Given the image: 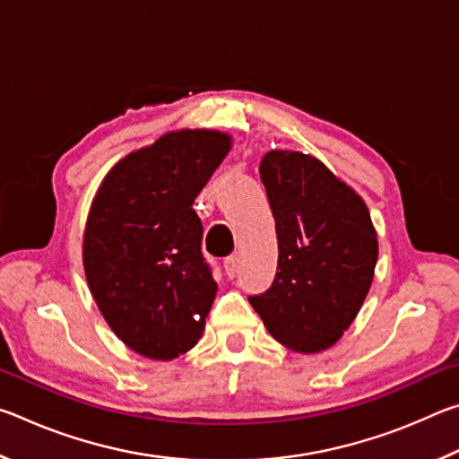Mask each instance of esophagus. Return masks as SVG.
Segmentation results:
<instances>
[{"label": "esophagus", "mask_w": 459, "mask_h": 459, "mask_svg": "<svg viewBox=\"0 0 459 459\" xmlns=\"http://www.w3.org/2000/svg\"><path fill=\"white\" fill-rule=\"evenodd\" d=\"M224 271H227V275L232 279L237 275V271H238V259L235 257V255H232V257H229L227 261H224Z\"/></svg>", "instance_id": "esophagus-1"}]
</instances>
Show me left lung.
Returning <instances> with one entry per match:
<instances>
[{
	"label": "left lung",
	"instance_id": "8db88e82",
	"mask_svg": "<svg viewBox=\"0 0 459 459\" xmlns=\"http://www.w3.org/2000/svg\"><path fill=\"white\" fill-rule=\"evenodd\" d=\"M277 232V273L248 301L293 352L328 351L367 299L378 238L364 200L309 153L271 150L259 166Z\"/></svg>",
	"mask_w": 459,
	"mask_h": 459
}]
</instances>
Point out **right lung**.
<instances>
[{
	"mask_svg": "<svg viewBox=\"0 0 459 459\" xmlns=\"http://www.w3.org/2000/svg\"><path fill=\"white\" fill-rule=\"evenodd\" d=\"M232 147L229 134L178 129L103 178L84 224L89 290L117 338L152 360L198 344L216 295L194 200Z\"/></svg>",
	"mask_w": 459,
	"mask_h": 459,
	"instance_id": "right-lung-1",
	"label": "right lung"
}]
</instances>
